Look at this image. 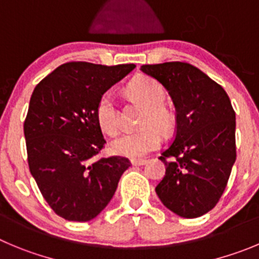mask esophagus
<instances>
[{"mask_svg":"<svg viewBox=\"0 0 259 259\" xmlns=\"http://www.w3.org/2000/svg\"><path fill=\"white\" fill-rule=\"evenodd\" d=\"M130 162H132L133 166H143V165H146V163H147V159H135V158H133V159H130Z\"/></svg>","mask_w":259,"mask_h":259,"instance_id":"34e87169","label":"esophagus"}]
</instances>
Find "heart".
Masks as SVG:
<instances>
[{
    "instance_id": "1",
    "label": "heart",
    "mask_w": 259,
    "mask_h": 259,
    "mask_svg": "<svg viewBox=\"0 0 259 259\" xmlns=\"http://www.w3.org/2000/svg\"><path fill=\"white\" fill-rule=\"evenodd\" d=\"M127 94L144 107L139 124L142 127L127 132L111 143L115 154L129 158H139L156 149L162 141L163 132L172 127L174 115L163 103L165 89L156 80L147 76H138L127 85ZM96 118L101 129L108 135H116L120 129V117L115 100L110 93L100 98L96 107Z\"/></svg>"
}]
</instances>
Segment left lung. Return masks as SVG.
<instances>
[{
  "mask_svg": "<svg viewBox=\"0 0 259 259\" xmlns=\"http://www.w3.org/2000/svg\"><path fill=\"white\" fill-rule=\"evenodd\" d=\"M176 111L174 142L161 153L166 174L156 193L163 206L184 219L211 211L224 193L236 159L235 112L221 85L185 62L143 65Z\"/></svg>",
  "mask_w": 259,
  "mask_h": 259,
  "instance_id": "1",
  "label": "left lung"
}]
</instances>
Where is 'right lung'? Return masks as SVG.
Wrapping results in <instances>:
<instances>
[{
	"mask_svg": "<svg viewBox=\"0 0 259 259\" xmlns=\"http://www.w3.org/2000/svg\"><path fill=\"white\" fill-rule=\"evenodd\" d=\"M135 69L67 62L34 88L24 122L28 163L51 208L87 222L106 208L130 166L124 157L94 159L105 146L96 118L101 97Z\"/></svg>",
	"mask_w": 259,
	"mask_h": 259,
	"instance_id": "1",
	"label": "right lung"
}]
</instances>
